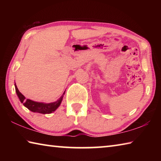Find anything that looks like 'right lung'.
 <instances>
[{"label": "right lung", "instance_id": "1", "mask_svg": "<svg viewBox=\"0 0 161 161\" xmlns=\"http://www.w3.org/2000/svg\"><path fill=\"white\" fill-rule=\"evenodd\" d=\"M15 92L16 93H17V95L19 98V99L20 101V102L23 103V105L25 106L26 108H28L29 110H31V111H32V112H37V113L43 114H50L52 112H53V111H55L57 108L59 107V106L60 105L62 100V97H63V95H62V96L59 98L58 101H56V102H53V103H44L41 102H37L28 99H25V97H24L20 92H19L18 87L16 86L15 84ZM64 92L63 94H64Z\"/></svg>", "mask_w": 161, "mask_h": 161}]
</instances>
